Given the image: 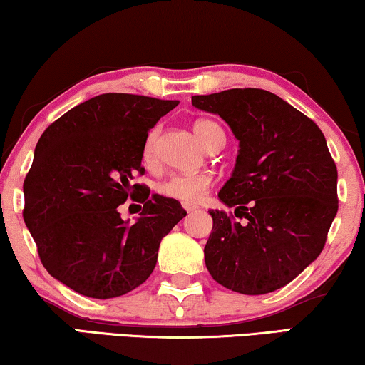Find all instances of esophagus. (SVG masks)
<instances>
[{
	"instance_id": "1",
	"label": "esophagus",
	"mask_w": 365,
	"mask_h": 365,
	"mask_svg": "<svg viewBox=\"0 0 365 365\" xmlns=\"http://www.w3.org/2000/svg\"><path fill=\"white\" fill-rule=\"evenodd\" d=\"M183 209H185L187 212H193V210H197V207L195 205H183Z\"/></svg>"
}]
</instances>
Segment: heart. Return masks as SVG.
Wrapping results in <instances>:
<instances>
[{
  "label": "heart",
  "instance_id": "obj_1",
  "mask_svg": "<svg viewBox=\"0 0 365 365\" xmlns=\"http://www.w3.org/2000/svg\"><path fill=\"white\" fill-rule=\"evenodd\" d=\"M195 135L202 145L209 146L215 138H224V131L219 124L210 121V119H198L193 124ZM160 129L151 128L148 135L143 143V160L145 163H151L155 158V145L156 138H158ZM212 183H214V177L209 172H198V173H172L168 178L158 185V192L163 197L172 198V200H178L182 204L193 205L204 198L209 193Z\"/></svg>",
  "mask_w": 365,
  "mask_h": 365
}]
</instances>
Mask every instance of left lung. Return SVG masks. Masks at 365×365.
Listing matches in <instances>:
<instances>
[{
	"label": "left lung",
	"instance_id": "8db88e82",
	"mask_svg": "<svg viewBox=\"0 0 365 365\" xmlns=\"http://www.w3.org/2000/svg\"><path fill=\"white\" fill-rule=\"evenodd\" d=\"M192 104L219 114L239 140L236 167L219 198L240 220L210 210L207 269L242 294L283 288L317 259L339 210L336 167L324 133L262 89L193 96Z\"/></svg>",
	"mask_w": 365,
	"mask_h": 365
}]
</instances>
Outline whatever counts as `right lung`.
Wrapping results in <instances>:
<instances>
[{"label":"right lung","mask_w":365,"mask_h":365,"mask_svg":"<svg viewBox=\"0 0 365 365\" xmlns=\"http://www.w3.org/2000/svg\"><path fill=\"white\" fill-rule=\"evenodd\" d=\"M178 101L136 94L96 96L45 129L23 182V219L41 264L89 298H116L153 273L161 239L187 212L178 200L150 197L131 180L145 173L143 143ZM131 196L143 210L124 223L117 207Z\"/></svg>","instance_id":"add662e5"}]
</instances>
